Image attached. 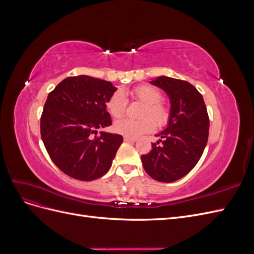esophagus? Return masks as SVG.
I'll return each instance as SVG.
<instances>
[{
  "mask_svg": "<svg viewBox=\"0 0 254 254\" xmlns=\"http://www.w3.org/2000/svg\"><path fill=\"white\" fill-rule=\"evenodd\" d=\"M124 141H125V142H131V143H134V142H136V139H134V137H131V136H127V135H125V136H124Z\"/></svg>",
  "mask_w": 254,
  "mask_h": 254,
  "instance_id": "34e87169",
  "label": "esophagus"
}]
</instances>
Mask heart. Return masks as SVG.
Wrapping results in <instances>:
<instances>
[{
	"label": "heart",
	"mask_w": 254,
	"mask_h": 254,
	"mask_svg": "<svg viewBox=\"0 0 254 254\" xmlns=\"http://www.w3.org/2000/svg\"><path fill=\"white\" fill-rule=\"evenodd\" d=\"M131 96L144 104L140 120L122 119L113 124V129L118 133L127 136H139L150 132L155 128L165 126L171 120V108L161 101L162 93L149 84H142L130 91ZM107 109L113 118H122L127 109V99L122 91H117L107 101Z\"/></svg>",
	"instance_id": "b5f03b06"
}]
</instances>
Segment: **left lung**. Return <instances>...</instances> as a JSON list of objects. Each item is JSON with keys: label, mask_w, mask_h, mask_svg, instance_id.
Returning <instances> with one entry per match:
<instances>
[{"label": "left lung", "mask_w": 254, "mask_h": 254, "mask_svg": "<svg viewBox=\"0 0 254 254\" xmlns=\"http://www.w3.org/2000/svg\"><path fill=\"white\" fill-rule=\"evenodd\" d=\"M150 83L170 97L171 120L141 160L152 179L174 182L189 174L201 158L209 137V115L202 95L190 82L160 76Z\"/></svg>", "instance_id": "1"}]
</instances>
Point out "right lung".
<instances>
[{
    "mask_svg": "<svg viewBox=\"0 0 254 254\" xmlns=\"http://www.w3.org/2000/svg\"><path fill=\"white\" fill-rule=\"evenodd\" d=\"M117 88L87 75L67 77L48 95L40 121L43 144L60 171L74 179L101 178L112 165L123 136L97 129L112 124L106 103Z\"/></svg>",
    "mask_w": 254,
    "mask_h": 254,
    "instance_id": "add662e5",
    "label": "right lung"
}]
</instances>
